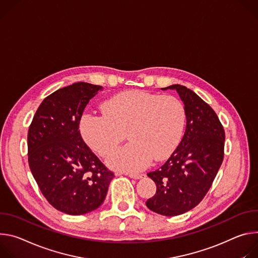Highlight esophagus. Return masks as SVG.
<instances>
[{
	"instance_id": "1",
	"label": "esophagus",
	"mask_w": 258,
	"mask_h": 258,
	"mask_svg": "<svg viewBox=\"0 0 258 258\" xmlns=\"http://www.w3.org/2000/svg\"><path fill=\"white\" fill-rule=\"evenodd\" d=\"M128 175H129V177L134 178V179H140V178L146 176L145 174H141V173H137V174H136V173H129Z\"/></svg>"
}]
</instances>
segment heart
Returning <instances> with one entry per match:
<instances>
[{
  "mask_svg": "<svg viewBox=\"0 0 258 258\" xmlns=\"http://www.w3.org/2000/svg\"><path fill=\"white\" fill-rule=\"evenodd\" d=\"M103 113H84L80 128L90 147L107 156L127 135L131 140L107 159L110 167L139 171L153 159L162 161L174 152L182 136L185 111L179 99L171 95L129 91L107 100Z\"/></svg>",
  "mask_w": 258,
  "mask_h": 258,
  "instance_id": "obj_1",
  "label": "heart"
}]
</instances>
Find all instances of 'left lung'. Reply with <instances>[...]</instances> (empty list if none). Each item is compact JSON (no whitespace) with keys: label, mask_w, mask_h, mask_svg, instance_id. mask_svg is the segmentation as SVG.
I'll list each match as a JSON object with an SVG mask.
<instances>
[{"label":"left lung","mask_w":258,"mask_h":258,"mask_svg":"<svg viewBox=\"0 0 258 258\" xmlns=\"http://www.w3.org/2000/svg\"><path fill=\"white\" fill-rule=\"evenodd\" d=\"M184 103L186 126L178 147L166 163L148 173L157 191L147 201L152 211L176 216L202 201L224 155V130L212 107L185 86L172 85Z\"/></svg>","instance_id":"1"}]
</instances>
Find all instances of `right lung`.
I'll use <instances>...</instances> for the list:
<instances>
[{
	"label": "right lung",
	"instance_id": "1",
	"mask_svg": "<svg viewBox=\"0 0 258 258\" xmlns=\"http://www.w3.org/2000/svg\"><path fill=\"white\" fill-rule=\"evenodd\" d=\"M101 89L84 82L58 89L43 100L28 129L33 176L49 204L70 215L97 209L114 176L79 130L86 105Z\"/></svg>",
	"mask_w": 258,
	"mask_h": 258
}]
</instances>
